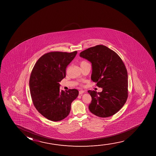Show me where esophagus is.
<instances>
[{
  "label": "esophagus",
  "mask_w": 156,
  "mask_h": 156,
  "mask_svg": "<svg viewBox=\"0 0 156 156\" xmlns=\"http://www.w3.org/2000/svg\"><path fill=\"white\" fill-rule=\"evenodd\" d=\"M84 92H85L84 90H79V95H82V94H83Z\"/></svg>",
  "instance_id": "esophagus-1"
}]
</instances>
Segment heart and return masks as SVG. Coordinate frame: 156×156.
Returning <instances> with one entry per match:
<instances>
[{
    "label": "heart",
    "instance_id": "b5f03b06",
    "mask_svg": "<svg viewBox=\"0 0 156 156\" xmlns=\"http://www.w3.org/2000/svg\"><path fill=\"white\" fill-rule=\"evenodd\" d=\"M87 63H88L85 61H81V62H80V66H83L84 64H87Z\"/></svg>",
    "mask_w": 156,
    "mask_h": 156
}]
</instances>
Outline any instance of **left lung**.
I'll return each mask as SVG.
<instances>
[{
    "mask_svg": "<svg viewBox=\"0 0 156 156\" xmlns=\"http://www.w3.org/2000/svg\"><path fill=\"white\" fill-rule=\"evenodd\" d=\"M80 56L92 63L91 79L102 92L89 90L92 97L88 108L99 117H110L124 106L128 98V75L122 58L105 45L90 47Z\"/></svg>",
    "mask_w": 156,
    "mask_h": 156,
    "instance_id": "left-lung-1",
    "label": "left lung"
}]
</instances>
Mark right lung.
I'll list each match as a JSON object with an SVG mask.
<instances>
[{
  "mask_svg": "<svg viewBox=\"0 0 156 156\" xmlns=\"http://www.w3.org/2000/svg\"><path fill=\"white\" fill-rule=\"evenodd\" d=\"M77 51L71 53L51 51L44 54L32 69L29 80L30 94L37 110L53 122L66 118L71 104L79 92L69 89L60 90L59 82L66 76V68L75 58Z\"/></svg>",
  "mask_w": 156,
  "mask_h": 156,
  "instance_id": "right-lung-1",
  "label": "right lung"
}]
</instances>
